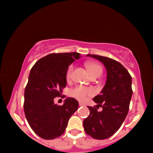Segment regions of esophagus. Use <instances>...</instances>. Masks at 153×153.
<instances>
[{"instance_id": "34e87169", "label": "esophagus", "mask_w": 153, "mask_h": 153, "mask_svg": "<svg viewBox=\"0 0 153 153\" xmlns=\"http://www.w3.org/2000/svg\"><path fill=\"white\" fill-rule=\"evenodd\" d=\"M79 106H84V104H83V103L81 102H79Z\"/></svg>"}]
</instances>
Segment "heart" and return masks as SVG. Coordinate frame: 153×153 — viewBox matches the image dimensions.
<instances>
[{
	"instance_id": "obj_1",
	"label": "heart",
	"mask_w": 153,
	"mask_h": 153,
	"mask_svg": "<svg viewBox=\"0 0 153 153\" xmlns=\"http://www.w3.org/2000/svg\"><path fill=\"white\" fill-rule=\"evenodd\" d=\"M86 68L88 71L90 76L93 78L98 77L102 73V67L99 63L97 62H87L85 64ZM74 69L73 64L68 67L66 72V79L67 80L71 79ZM69 95L76 99L84 101L86 99L88 96H92L94 94V90L90 87H84L82 86H77L69 90Z\"/></svg>"
}]
</instances>
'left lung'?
Returning <instances> with one entry per match:
<instances>
[{
	"mask_svg": "<svg viewBox=\"0 0 153 153\" xmlns=\"http://www.w3.org/2000/svg\"><path fill=\"white\" fill-rule=\"evenodd\" d=\"M101 61L107 71V82L100 94L93 98L97 106L88 108L90 115L83 121L85 132L92 138H109L122 125L128 115L132 96L131 77L122 65L113 59L97 55H87ZM103 108L101 111L97 108Z\"/></svg>",
	"mask_w": 153,
	"mask_h": 153,
	"instance_id": "left-lung-1",
	"label": "left lung"
}]
</instances>
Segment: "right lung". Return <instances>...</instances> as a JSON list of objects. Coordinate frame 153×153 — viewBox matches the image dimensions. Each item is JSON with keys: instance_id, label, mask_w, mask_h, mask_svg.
Segmentation results:
<instances>
[{"instance_id": "add662e5", "label": "right lung", "mask_w": 153, "mask_h": 153, "mask_svg": "<svg viewBox=\"0 0 153 153\" xmlns=\"http://www.w3.org/2000/svg\"><path fill=\"white\" fill-rule=\"evenodd\" d=\"M78 53H51L33 65L24 92L25 117L32 130L40 138L53 140L63 134L78 102L67 98L63 105L54 103L66 87V72Z\"/></svg>"}]
</instances>
